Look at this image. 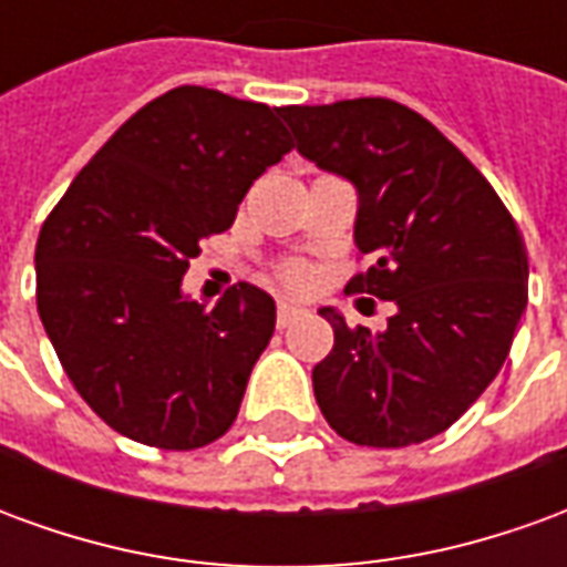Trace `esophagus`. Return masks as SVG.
I'll return each mask as SVG.
<instances>
[{"label": "esophagus", "mask_w": 567, "mask_h": 567, "mask_svg": "<svg viewBox=\"0 0 567 567\" xmlns=\"http://www.w3.org/2000/svg\"><path fill=\"white\" fill-rule=\"evenodd\" d=\"M297 316H300V307H297V303H291V300H279V312H276V324H279V328L291 324Z\"/></svg>", "instance_id": "obj_1"}]
</instances>
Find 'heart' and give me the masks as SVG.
Returning a JSON list of instances; mask_svg holds the SVG:
<instances>
[{"label": "heart", "mask_w": 567, "mask_h": 567, "mask_svg": "<svg viewBox=\"0 0 567 567\" xmlns=\"http://www.w3.org/2000/svg\"><path fill=\"white\" fill-rule=\"evenodd\" d=\"M285 279H288V282L300 285L303 279H307V270H303V267H291V270H285Z\"/></svg>", "instance_id": "obj_1"}]
</instances>
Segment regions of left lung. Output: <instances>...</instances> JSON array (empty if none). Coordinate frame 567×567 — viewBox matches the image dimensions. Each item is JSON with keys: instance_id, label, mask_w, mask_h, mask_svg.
I'll return each instance as SVG.
<instances>
[{"instance_id": "obj_1", "label": "left lung", "mask_w": 567, "mask_h": 567, "mask_svg": "<svg viewBox=\"0 0 567 567\" xmlns=\"http://www.w3.org/2000/svg\"><path fill=\"white\" fill-rule=\"evenodd\" d=\"M297 151L358 190L355 246L373 258L346 291L392 300L385 331L333 328L312 368L328 425L358 446L434 437L498 377L528 303V258L511 212L431 121L394 100L285 105Z\"/></svg>"}]
</instances>
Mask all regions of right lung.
I'll list each match as a JSON object with an SVG mask.
<instances>
[{"label":"right lung","mask_w":567,"mask_h":567,"mask_svg":"<svg viewBox=\"0 0 567 567\" xmlns=\"http://www.w3.org/2000/svg\"><path fill=\"white\" fill-rule=\"evenodd\" d=\"M279 109L175 87L121 124L35 243V303L75 392L117 434L197 450L234 425L276 303L239 282L206 309L182 291L199 243L291 151Z\"/></svg>","instance_id":"obj_1"}]
</instances>
